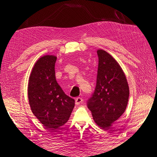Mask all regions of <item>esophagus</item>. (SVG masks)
Returning a JSON list of instances; mask_svg holds the SVG:
<instances>
[{"label": "esophagus", "instance_id": "obj_1", "mask_svg": "<svg viewBox=\"0 0 157 157\" xmlns=\"http://www.w3.org/2000/svg\"><path fill=\"white\" fill-rule=\"evenodd\" d=\"M82 102H83L82 98L78 97V98H75V104L76 105H80V104H82Z\"/></svg>", "mask_w": 157, "mask_h": 157}]
</instances>
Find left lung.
Returning <instances> with one entry per match:
<instances>
[{"label":"left lung","instance_id":"1","mask_svg":"<svg viewBox=\"0 0 157 157\" xmlns=\"http://www.w3.org/2000/svg\"><path fill=\"white\" fill-rule=\"evenodd\" d=\"M96 84L87 106L98 126L107 129L125 112L129 99V86L121 67L111 55L98 50Z\"/></svg>","mask_w":157,"mask_h":157}]
</instances>
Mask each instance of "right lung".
<instances>
[{"label": "right lung", "instance_id": "1", "mask_svg": "<svg viewBox=\"0 0 157 157\" xmlns=\"http://www.w3.org/2000/svg\"><path fill=\"white\" fill-rule=\"evenodd\" d=\"M56 57L46 55L32 69L28 84V99L32 111L46 128L57 129L68 121L75 100L63 92L55 78Z\"/></svg>", "mask_w": 157, "mask_h": 157}]
</instances>
